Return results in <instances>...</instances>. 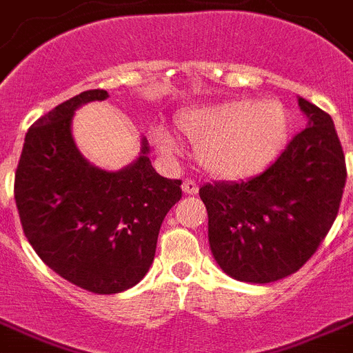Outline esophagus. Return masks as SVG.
Returning <instances> with one entry per match:
<instances>
[{"mask_svg":"<svg viewBox=\"0 0 353 353\" xmlns=\"http://www.w3.org/2000/svg\"><path fill=\"white\" fill-rule=\"evenodd\" d=\"M182 191L185 194H196L198 193V183L191 179H185L182 182Z\"/></svg>","mask_w":353,"mask_h":353,"instance_id":"1","label":"esophagus"}]
</instances>
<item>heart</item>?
Here are the masks:
<instances>
[{
  "instance_id": "1",
  "label": "heart",
  "mask_w": 353,
  "mask_h": 353,
  "mask_svg": "<svg viewBox=\"0 0 353 353\" xmlns=\"http://www.w3.org/2000/svg\"><path fill=\"white\" fill-rule=\"evenodd\" d=\"M176 128L196 145V160L216 179H245L258 173L283 148L288 117L278 101H225L191 108L176 121ZM160 151L173 150V139L162 128L153 130Z\"/></svg>"
}]
</instances>
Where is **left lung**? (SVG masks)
<instances>
[{
    "label": "left lung",
    "mask_w": 353,
    "mask_h": 353,
    "mask_svg": "<svg viewBox=\"0 0 353 353\" xmlns=\"http://www.w3.org/2000/svg\"><path fill=\"white\" fill-rule=\"evenodd\" d=\"M307 128L263 173L200 188L209 245L220 269L245 283H270L307 263L330 231L346 182L334 121L299 97Z\"/></svg>",
    "instance_id": "obj_1"
}]
</instances>
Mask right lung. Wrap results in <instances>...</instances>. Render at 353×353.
<instances>
[{
	"instance_id": "obj_1",
	"label": "right lung",
	"mask_w": 353,
	"mask_h": 353,
	"mask_svg": "<svg viewBox=\"0 0 353 353\" xmlns=\"http://www.w3.org/2000/svg\"><path fill=\"white\" fill-rule=\"evenodd\" d=\"M106 97V90H88L37 119L14 180L23 232L37 256L93 294L122 292L144 278L160 225L182 198L180 180L153 170L145 139L139 159L121 171L99 170L81 155L72 137L75 110Z\"/></svg>"
}]
</instances>
